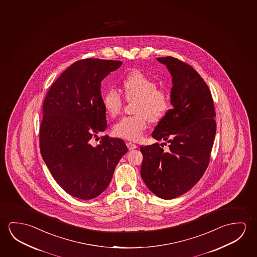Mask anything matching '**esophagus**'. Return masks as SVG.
I'll return each mask as SVG.
<instances>
[{
    "label": "esophagus",
    "instance_id": "34e87169",
    "mask_svg": "<svg viewBox=\"0 0 257 257\" xmlns=\"http://www.w3.org/2000/svg\"><path fill=\"white\" fill-rule=\"evenodd\" d=\"M126 147L128 148V150H133V149L137 148V145L134 143L128 142L126 143Z\"/></svg>",
    "mask_w": 257,
    "mask_h": 257
}]
</instances>
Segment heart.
<instances>
[{"label":"heart","instance_id":"heart-1","mask_svg":"<svg viewBox=\"0 0 257 257\" xmlns=\"http://www.w3.org/2000/svg\"><path fill=\"white\" fill-rule=\"evenodd\" d=\"M122 91L128 101L136 100L134 112L119 119L112 128L116 137L127 140L142 138L149 119L157 122L167 114L171 102L167 92L157 87V82L139 70L126 75L121 82ZM102 103L110 117H117L122 110L124 99L118 90L110 88L102 94Z\"/></svg>","mask_w":257,"mask_h":257}]
</instances>
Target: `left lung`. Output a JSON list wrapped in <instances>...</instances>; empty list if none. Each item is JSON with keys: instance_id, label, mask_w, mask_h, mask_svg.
Segmentation results:
<instances>
[{"instance_id": "8db88e82", "label": "left lung", "mask_w": 257, "mask_h": 257, "mask_svg": "<svg viewBox=\"0 0 257 257\" xmlns=\"http://www.w3.org/2000/svg\"><path fill=\"white\" fill-rule=\"evenodd\" d=\"M170 70L173 107L152 137L163 144L140 147L141 177L155 195L173 199L190 190L207 169L215 138L216 116L211 91L196 69L177 58H158ZM166 146L167 144L164 143Z\"/></svg>"}]
</instances>
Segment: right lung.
<instances>
[{
	"label": "right lung",
	"instance_id": "1",
	"mask_svg": "<svg viewBox=\"0 0 257 257\" xmlns=\"http://www.w3.org/2000/svg\"><path fill=\"white\" fill-rule=\"evenodd\" d=\"M121 61L84 59L61 73L45 95L39 128L42 157L53 179L70 196L93 199L109 186L118 161L127 152L122 139L105 131L101 82Z\"/></svg>",
	"mask_w": 257,
	"mask_h": 257
}]
</instances>
